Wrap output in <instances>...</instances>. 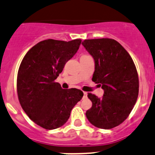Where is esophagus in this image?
I'll use <instances>...</instances> for the list:
<instances>
[{
	"instance_id": "34e87169",
	"label": "esophagus",
	"mask_w": 155,
	"mask_h": 155,
	"mask_svg": "<svg viewBox=\"0 0 155 155\" xmlns=\"http://www.w3.org/2000/svg\"><path fill=\"white\" fill-rule=\"evenodd\" d=\"M87 92H84V97H87Z\"/></svg>"
}]
</instances>
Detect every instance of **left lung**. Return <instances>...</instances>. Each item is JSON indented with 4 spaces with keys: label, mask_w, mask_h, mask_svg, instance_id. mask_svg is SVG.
<instances>
[{
    "label": "left lung",
    "mask_w": 155,
    "mask_h": 155,
    "mask_svg": "<svg viewBox=\"0 0 155 155\" xmlns=\"http://www.w3.org/2000/svg\"><path fill=\"white\" fill-rule=\"evenodd\" d=\"M82 45L94 60L92 81L104 90L101 98L87 94L92 107L86 117L95 127L113 128L126 120L137 101L139 80L135 64L115 40H84Z\"/></svg>",
    "instance_id": "obj_1"
}]
</instances>
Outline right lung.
<instances>
[{"label":"right lung","instance_id":"add662e5","mask_svg":"<svg viewBox=\"0 0 155 155\" xmlns=\"http://www.w3.org/2000/svg\"><path fill=\"white\" fill-rule=\"evenodd\" d=\"M81 43V39L42 41L28 51L19 67L17 91L20 104L31 120L47 130L64 125L83 97L79 89H62L55 82Z\"/></svg>","mask_w":155,"mask_h":155}]
</instances>
